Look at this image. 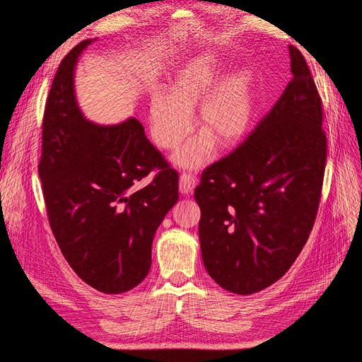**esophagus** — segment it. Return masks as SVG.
I'll return each instance as SVG.
<instances>
[{
    "label": "esophagus",
    "mask_w": 362,
    "mask_h": 362,
    "mask_svg": "<svg viewBox=\"0 0 362 362\" xmlns=\"http://www.w3.org/2000/svg\"><path fill=\"white\" fill-rule=\"evenodd\" d=\"M196 187V178L190 173H182L180 177V193L190 194Z\"/></svg>",
    "instance_id": "34e87169"
}]
</instances>
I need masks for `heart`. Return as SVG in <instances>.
I'll return each instance as SVG.
<instances>
[{
  "mask_svg": "<svg viewBox=\"0 0 362 362\" xmlns=\"http://www.w3.org/2000/svg\"><path fill=\"white\" fill-rule=\"evenodd\" d=\"M221 63L214 56H201L185 63L173 76L168 95H156L149 107V127L163 149L178 148L192 131L190 113L199 104L196 128L199 136L173 156L182 169H198L210 161L214 144L233 148L246 136L252 115L250 83L245 74H234L221 82Z\"/></svg>",
  "mask_w": 362,
  "mask_h": 362,
  "instance_id": "b5f03b06",
  "label": "heart"
}]
</instances>
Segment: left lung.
Wrapping results in <instances>:
<instances>
[{
    "mask_svg": "<svg viewBox=\"0 0 362 362\" xmlns=\"http://www.w3.org/2000/svg\"><path fill=\"white\" fill-rule=\"evenodd\" d=\"M288 51L286 90L242 145L204 170L194 190L204 266L222 288L242 296L286 275L322 196V100L300 51Z\"/></svg>",
    "mask_w": 362,
    "mask_h": 362,
    "instance_id": "1",
    "label": "left lung"
}]
</instances>
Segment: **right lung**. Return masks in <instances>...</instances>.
<instances>
[{"instance_id":"right-lung-1","label":"right lung","mask_w":362,"mask_h":362,"mask_svg":"<svg viewBox=\"0 0 362 362\" xmlns=\"http://www.w3.org/2000/svg\"><path fill=\"white\" fill-rule=\"evenodd\" d=\"M92 42L72 48L54 76L42 122L39 177L63 257L90 287L119 294L148 275L152 240L178 201V173L136 117L116 125L84 117L74 71ZM154 168L155 180L134 192V184Z\"/></svg>"}]
</instances>
